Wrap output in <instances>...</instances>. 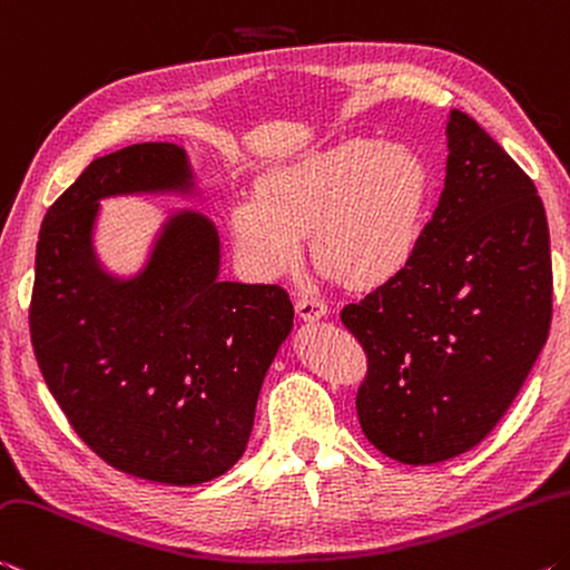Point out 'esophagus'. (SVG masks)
I'll use <instances>...</instances> for the list:
<instances>
[{
    "label": "esophagus",
    "instance_id": "34e87169",
    "mask_svg": "<svg viewBox=\"0 0 570 570\" xmlns=\"http://www.w3.org/2000/svg\"><path fill=\"white\" fill-rule=\"evenodd\" d=\"M295 311L303 321H321V318H325V313H328V305H325L321 297H313L305 293V295H297Z\"/></svg>",
    "mask_w": 570,
    "mask_h": 570
}]
</instances>
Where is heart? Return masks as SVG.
I'll use <instances>...</instances> for the list:
<instances>
[{
    "instance_id": "1",
    "label": "heart",
    "mask_w": 570,
    "mask_h": 570,
    "mask_svg": "<svg viewBox=\"0 0 570 570\" xmlns=\"http://www.w3.org/2000/svg\"><path fill=\"white\" fill-rule=\"evenodd\" d=\"M429 181L422 158L396 144L348 138L267 174L257 199L232 212V237L263 277L297 267L303 239L331 275L381 285L412 265L424 237Z\"/></svg>"
}]
</instances>
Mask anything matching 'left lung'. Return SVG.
<instances>
[{
  "label": "left lung",
  "mask_w": 570,
  "mask_h": 570,
  "mask_svg": "<svg viewBox=\"0 0 570 570\" xmlns=\"http://www.w3.org/2000/svg\"><path fill=\"white\" fill-rule=\"evenodd\" d=\"M440 204L404 273L348 303L366 353L356 412L391 460L472 450L518 396L548 341L553 267L530 176L462 110H450Z\"/></svg>",
  "instance_id": "obj_1"
}]
</instances>
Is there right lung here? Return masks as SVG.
I'll list each match as a JSON object with an SVG mask.
<instances>
[{
	"label": "right lung",
	"instance_id": "1",
	"mask_svg": "<svg viewBox=\"0 0 570 570\" xmlns=\"http://www.w3.org/2000/svg\"><path fill=\"white\" fill-rule=\"evenodd\" d=\"M189 186L174 144L96 158L45 214L30 335L45 384L78 436L134 478L202 484L245 452L263 379L293 328L279 285L222 283L219 239L199 214L166 224L136 279L102 275L98 199Z\"/></svg>",
	"mask_w": 570,
	"mask_h": 570
}]
</instances>
